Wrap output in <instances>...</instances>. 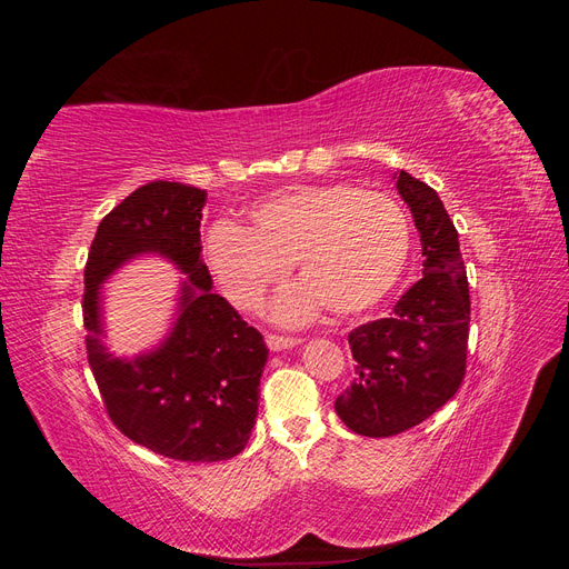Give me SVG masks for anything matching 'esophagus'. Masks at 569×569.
Segmentation results:
<instances>
[{
  "label": "esophagus",
  "instance_id": "obj_1",
  "mask_svg": "<svg viewBox=\"0 0 569 569\" xmlns=\"http://www.w3.org/2000/svg\"><path fill=\"white\" fill-rule=\"evenodd\" d=\"M266 343H268L270 351H284V349H291V347H299L301 339L280 337V335H266Z\"/></svg>",
  "mask_w": 569,
  "mask_h": 569
}]
</instances>
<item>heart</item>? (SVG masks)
<instances>
[{
    "label": "heart",
    "instance_id": "heart-1",
    "mask_svg": "<svg viewBox=\"0 0 569 569\" xmlns=\"http://www.w3.org/2000/svg\"><path fill=\"white\" fill-rule=\"evenodd\" d=\"M251 228L218 220L203 234V261L220 295L239 311L261 306L289 263L303 282L280 291L272 318L299 325L325 303L358 316L389 297L410 253L401 203L349 182L297 184L251 206Z\"/></svg>",
    "mask_w": 569,
    "mask_h": 569
}]
</instances>
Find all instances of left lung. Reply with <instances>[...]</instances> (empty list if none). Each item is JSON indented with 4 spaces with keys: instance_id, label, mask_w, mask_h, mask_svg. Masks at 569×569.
<instances>
[{
    "instance_id": "8db88e82",
    "label": "left lung",
    "mask_w": 569,
    "mask_h": 569,
    "mask_svg": "<svg viewBox=\"0 0 569 569\" xmlns=\"http://www.w3.org/2000/svg\"><path fill=\"white\" fill-rule=\"evenodd\" d=\"M422 244V278L389 318L349 335L351 382L335 410L351 432L393 437L420 425L453 399L468 358L470 291L453 220L432 187L393 173Z\"/></svg>"
}]
</instances>
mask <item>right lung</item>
Masks as SVG:
<instances>
[{
    "mask_svg": "<svg viewBox=\"0 0 569 569\" xmlns=\"http://www.w3.org/2000/svg\"><path fill=\"white\" fill-rule=\"evenodd\" d=\"M206 192L153 180L99 222L84 266L88 360L113 425L144 449L184 462L228 460L244 451L258 418L263 337L213 295L201 258ZM157 254L183 274L167 335L134 357L106 343L103 284L120 268Z\"/></svg>",
    "mask_w": 569,
    "mask_h": 569,
    "instance_id": "add662e5",
    "label": "right lung"
}]
</instances>
